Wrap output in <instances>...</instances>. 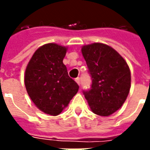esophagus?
I'll return each instance as SVG.
<instances>
[{"mask_svg": "<svg viewBox=\"0 0 150 150\" xmlns=\"http://www.w3.org/2000/svg\"><path fill=\"white\" fill-rule=\"evenodd\" d=\"M75 81L77 82V83H78V85H80V78H77L76 79H75Z\"/></svg>", "mask_w": 150, "mask_h": 150, "instance_id": "esophagus-1", "label": "esophagus"}]
</instances>
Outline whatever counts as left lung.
Returning a JSON list of instances; mask_svg holds the SVG:
<instances>
[{"label":"left lung","instance_id":"1","mask_svg":"<svg viewBox=\"0 0 150 150\" xmlns=\"http://www.w3.org/2000/svg\"><path fill=\"white\" fill-rule=\"evenodd\" d=\"M82 53L88 68L92 84L83 90L92 111L109 116L124 104L131 83L129 67L115 50L103 43L84 46Z\"/></svg>","mask_w":150,"mask_h":150}]
</instances>
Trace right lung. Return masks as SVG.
Here are the masks:
<instances>
[{"mask_svg":"<svg viewBox=\"0 0 150 150\" xmlns=\"http://www.w3.org/2000/svg\"><path fill=\"white\" fill-rule=\"evenodd\" d=\"M66 52L65 47L44 45L35 52L25 73V86L32 102L52 116L60 114L79 88L62 62Z\"/></svg>","mask_w":150,"mask_h":150,"instance_id":"1","label":"right lung"}]
</instances>
